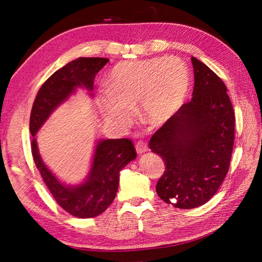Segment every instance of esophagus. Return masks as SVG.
I'll return each instance as SVG.
<instances>
[{"mask_svg": "<svg viewBox=\"0 0 262 262\" xmlns=\"http://www.w3.org/2000/svg\"><path fill=\"white\" fill-rule=\"evenodd\" d=\"M148 151V146H147V144L146 143H144V142H138L137 144H136V152H137V154H143V153H145V152H147Z\"/></svg>", "mask_w": 262, "mask_h": 262, "instance_id": "1", "label": "esophagus"}]
</instances>
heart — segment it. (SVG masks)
Returning a JSON list of instances; mask_svg holds the SVG:
<instances>
[{"label":"heart","instance_id":"b5f03b06","mask_svg":"<svg viewBox=\"0 0 262 262\" xmlns=\"http://www.w3.org/2000/svg\"><path fill=\"white\" fill-rule=\"evenodd\" d=\"M189 73L174 57L125 62L111 71L107 91L98 96L104 116L116 125L129 120L132 110L140 104L144 121L158 126L169 121L189 91Z\"/></svg>","mask_w":262,"mask_h":262}]
</instances>
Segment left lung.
I'll use <instances>...</instances> for the list:
<instances>
[{
	"instance_id": "left-lung-1",
	"label": "left lung",
	"mask_w": 262,
	"mask_h": 262,
	"mask_svg": "<svg viewBox=\"0 0 262 262\" xmlns=\"http://www.w3.org/2000/svg\"><path fill=\"white\" fill-rule=\"evenodd\" d=\"M191 63V100L149 140V148L165 164L159 197L182 209L199 207L219 190L234 144L235 116L224 82L197 58Z\"/></svg>"
}]
</instances>
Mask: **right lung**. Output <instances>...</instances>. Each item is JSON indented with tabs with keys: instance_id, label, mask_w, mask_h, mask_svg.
<instances>
[{
	"instance_id": "add662e5",
	"label": "right lung",
	"mask_w": 262,
	"mask_h": 262,
	"mask_svg": "<svg viewBox=\"0 0 262 262\" xmlns=\"http://www.w3.org/2000/svg\"><path fill=\"white\" fill-rule=\"evenodd\" d=\"M108 62V58L79 57L63 66L38 91L30 115L31 151L37 169L60 207L79 219L102 214L114 202L119 172L136 159L134 144L127 138H97L86 177L71 185L60 180L43 162L36 136L55 110L69 101L77 89L88 91L93 98L94 77Z\"/></svg>"
}]
</instances>
